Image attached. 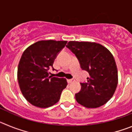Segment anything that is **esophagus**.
<instances>
[{
  "mask_svg": "<svg viewBox=\"0 0 132 132\" xmlns=\"http://www.w3.org/2000/svg\"><path fill=\"white\" fill-rule=\"evenodd\" d=\"M74 81H75V79H67V82H68V83H71V82H74Z\"/></svg>",
  "mask_w": 132,
  "mask_h": 132,
  "instance_id": "esophagus-1",
  "label": "esophagus"
}]
</instances>
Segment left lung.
Masks as SVG:
<instances>
[{
	"instance_id": "obj_1",
	"label": "left lung",
	"mask_w": 132,
	"mask_h": 132,
	"mask_svg": "<svg viewBox=\"0 0 132 132\" xmlns=\"http://www.w3.org/2000/svg\"><path fill=\"white\" fill-rule=\"evenodd\" d=\"M74 53L80 67L89 73L87 82L80 83L77 102L86 108L101 106L112 97L118 85V70L112 54L101 44L70 41L66 45Z\"/></svg>"
}]
</instances>
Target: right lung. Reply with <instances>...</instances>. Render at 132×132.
<instances>
[{
	"label": "right lung",
	"mask_w": 132,
	"mask_h": 132,
	"mask_svg": "<svg viewBox=\"0 0 132 132\" xmlns=\"http://www.w3.org/2000/svg\"><path fill=\"white\" fill-rule=\"evenodd\" d=\"M67 43L39 41L22 55L18 67V84L23 96L32 105L47 108L59 101L61 92L67 87V80L50 76L49 69L53 68L55 59Z\"/></svg>",
	"instance_id": "right-lung-1"
}]
</instances>
